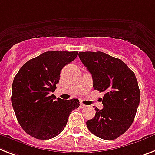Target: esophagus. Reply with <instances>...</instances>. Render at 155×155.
I'll use <instances>...</instances> for the list:
<instances>
[{"label":"esophagus","instance_id":"1","mask_svg":"<svg viewBox=\"0 0 155 155\" xmlns=\"http://www.w3.org/2000/svg\"><path fill=\"white\" fill-rule=\"evenodd\" d=\"M86 107H87V106L85 105V104H84L83 103H80V108H85Z\"/></svg>","mask_w":155,"mask_h":155}]
</instances>
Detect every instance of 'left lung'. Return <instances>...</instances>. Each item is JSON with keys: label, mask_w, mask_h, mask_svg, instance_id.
I'll return each instance as SVG.
<instances>
[{"label": "left lung", "mask_w": 155, "mask_h": 155, "mask_svg": "<svg viewBox=\"0 0 155 155\" xmlns=\"http://www.w3.org/2000/svg\"><path fill=\"white\" fill-rule=\"evenodd\" d=\"M78 56L92 74L93 89L105 93L104 108H95V116L87 121V127L102 139H116L132 124L139 104L135 74L122 60L104 52H79Z\"/></svg>", "instance_id": "8db88e82"}]
</instances>
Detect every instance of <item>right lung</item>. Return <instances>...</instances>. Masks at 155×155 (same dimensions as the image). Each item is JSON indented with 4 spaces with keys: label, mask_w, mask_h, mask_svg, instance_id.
<instances>
[{
    "label": "right lung",
    "mask_w": 155,
    "mask_h": 155,
    "mask_svg": "<svg viewBox=\"0 0 155 155\" xmlns=\"http://www.w3.org/2000/svg\"><path fill=\"white\" fill-rule=\"evenodd\" d=\"M78 51H51L29 60L14 78L12 104L24 131L38 139H50L63 131L78 99L62 100L51 93L59 82L63 66L73 62Z\"/></svg>",
    "instance_id": "obj_1"
}]
</instances>
